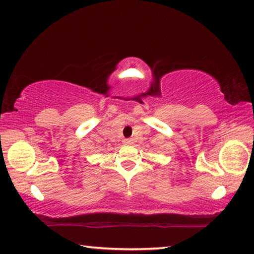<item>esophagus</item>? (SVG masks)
<instances>
[{
  "label": "esophagus",
  "instance_id": "1",
  "mask_svg": "<svg viewBox=\"0 0 254 254\" xmlns=\"http://www.w3.org/2000/svg\"><path fill=\"white\" fill-rule=\"evenodd\" d=\"M124 144H131V140L130 139H124Z\"/></svg>",
  "mask_w": 254,
  "mask_h": 254
}]
</instances>
